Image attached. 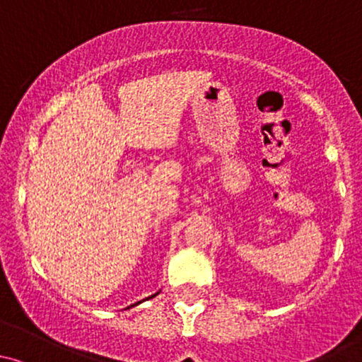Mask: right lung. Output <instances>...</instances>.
<instances>
[{
    "instance_id": "right-lung-1",
    "label": "right lung",
    "mask_w": 362,
    "mask_h": 362,
    "mask_svg": "<svg viewBox=\"0 0 362 362\" xmlns=\"http://www.w3.org/2000/svg\"><path fill=\"white\" fill-rule=\"evenodd\" d=\"M156 294H158V293H155V294H151V296L150 298H155L156 296ZM146 300H148V298H146ZM144 301V300H143ZM143 301H137V303H134V305H130V307H127V308H132V307H136V305H139V303H143Z\"/></svg>"
}]
</instances>
